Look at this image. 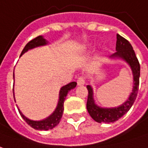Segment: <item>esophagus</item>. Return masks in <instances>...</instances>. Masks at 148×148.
Wrapping results in <instances>:
<instances>
[{"label":"esophagus","instance_id":"34e87169","mask_svg":"<svg viewBox=\"0 0 148 148\" xmlns=\"http://www.w3.org/2000/svg\"><path fill=\"white\" fill-rule=\"evenodd\" d=\"M77 83H78V86H82V85H84L85 84V78L84 77H79L78 78V80H77Z\"/></svg>","mask_w":148,"mask_h":148}]
</instances>
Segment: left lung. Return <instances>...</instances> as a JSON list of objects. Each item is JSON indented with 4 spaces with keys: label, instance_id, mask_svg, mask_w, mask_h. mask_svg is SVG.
Here are the masks:
<instances>
[{
    "label": "left lung",
    "instance_id": "left-lung-1",
    "mask_svg": "<svg viewBox=\"0 0 148 148\" xmlns=\"http://www.w3.org/2000/svg\"><path fill=\"white\" fill-rule=\"evenodd\" d=\"M116 53L112 54V56H110V58L121 59L122 61H124L129 65L133 74V89L129 98L122 104L114 108H101L95 103V99L93 97L94 92L92 87L90 85H87L88 96H87V109L90 116L92 117V119L99 123L101 122L110 123L118 120L129 111L137 97L138 85H139L140 65L129 41L118 34L116 35Z\"/></svg>",
    "mask_w": 148,
    "mask_h": 148
}]
</instances>
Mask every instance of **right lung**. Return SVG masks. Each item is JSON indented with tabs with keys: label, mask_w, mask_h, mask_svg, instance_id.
Returning <instances> with one entry per match:
<instances>
[{
	"label": "right lung",
	"mask_w": 148,
	"mask_h": 148,
	"mask_svg": "<svg viewBox=\"0 0 148 148\" xmlns=\"http://www.w3.org/2000/svg\"><path fill=\"white\" fill-rule=\"evenodd\" d=\"M48 45V41L45 40L44 38V36H40L38 37L35 38L34 40H31L29 43L27 44V45L25 46V48L22 51L21 56L24 54L26 52H27L28 50L32 49H35L37 47H40V46H45V45ZM20 56V57H21ZM77 82H71L70 83H68L66 86H63L61 87L60 92H59V99H58V103L55 110L53 111V112L48 117H46L45 119L40 121H33L27 118V116H25L23 114V112L20 111V109H18V112L20 113V115L22 116V117L23 118L25 121L29 125H31L32 128H34L35 130H48L53 129V127H55L56 125L59 124L60 121H61V116L63 114V111H64V101L66 99V97L68 92L74 89V87H76ZM13 93H14V89H13Z\"/></svg>",
	"instance_id": "add662e5"
}]
</instances>
